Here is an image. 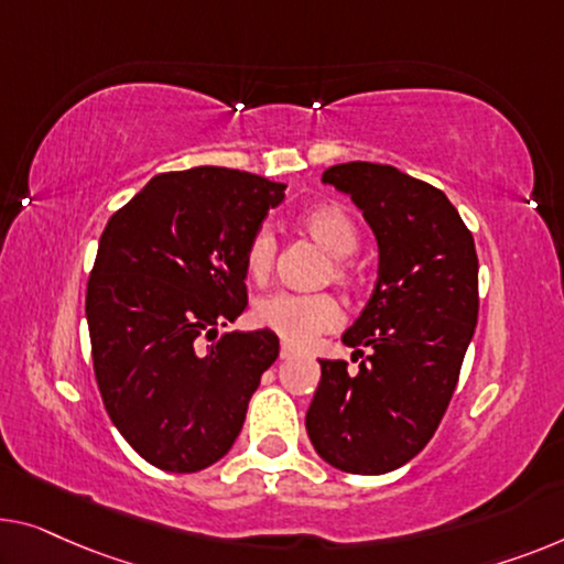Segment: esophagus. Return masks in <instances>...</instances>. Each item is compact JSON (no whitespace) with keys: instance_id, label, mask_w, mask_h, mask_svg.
<instances>
[{"instance_id":"1","label":"esophagus","mask_w":564,"mask_h":564,"mask_svg":"<svg viewBox=\"0 0 564 564\" xmlns=\"http://www.w3.org/2000/svg\"><path fill=\"white\" fill-rule=\"evenodd\" d=\"M291 357H296V349H293L291 344L281 341V359H291Z\"/></svg>"}]
</instances>
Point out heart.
<instances>
[{
	"label": "heart",
	"mask_w": 564,
	"mask_h": 564,
	"mask_svg": "<svg viewBox=\"0 0 564 564\" xmlns=\"http://www.w3.org/2000/svg\"><path fill=\"white\" fill-rule=\"evenodd\" d=\"M301 230L316 242L324 253H329V265L324 268V279L349 289L357 275L349 263V256L359 246V232L351 217L339 205H316L301 215ZM275 263V238L268 228H260L250 235L242 268L253 283H265L271 279ZM250 318L258 329L273 332L291 347H308L318 334L334 332L341 324V308L329 293H308V296H293V293H273V296L258 299Z\"/></svg>",
	"instance_id": "b5f03b06"
}]
</instances>
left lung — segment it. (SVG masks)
Returning <instances> with one entry per match:
<instances>
[{"instance_id":"left-lung-1","label":"left lung","mask_w":564,"mask_h":564,"mask_svg":"<svg viewBox=\"0 0 564 564\" xmlns=\"http://www.w3.org/2000/svg\"><path fill=\"white\" fill-rule=\"evenodd\" d=\"M362 209L380 250L372 296L341 341L362 359H318L306 413L318 456L380 476L405 466L438 431L478 322L474 235L433 184L390 164L349 162L322 176Z\"/></svg>"}]
</instances>
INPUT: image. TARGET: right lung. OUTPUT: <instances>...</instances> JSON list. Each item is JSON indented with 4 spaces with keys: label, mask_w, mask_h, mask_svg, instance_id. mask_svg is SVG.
Masks as SVG:
<instances>
[{
    "label": "right lung",
    "mask_w": 564,
    "mask_h": 564,
    "mask_svg": "<svg viewBox=\"0 0 564 564\" xmlns=\"http://www.w3.org/2000/svg\"><path fill=\"white\" fill-rule=\"evenodd\" d=\"M285 184L195 166L156 174L108 220L88 279L96 382L151 466L195 474L232 448L273 332H217L248 306L242 253Z\"/></svg>",
    "instance_id": "right-lung-1"
}]
</instances>
